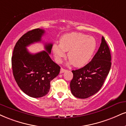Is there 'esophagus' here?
I'll return each mask as SVG.
<instances>
[{
	"mask_svg": "<svg viewBox=\"0 0 126 126\" xmlns=\"http://www.w3.org/2000/svg\"><path fill=\"white\" fill-rule=\"evenodd\" d=\"M66 71V69H64L63 68H61V69H60V73H63L65 72Z\"/></svg>",
	"mask_w": 126,
	"mask_h": 126,
	"instance_id": "1",
	"label": "esophagus"
}]
</instances>
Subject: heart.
Returning a JSON list of instances; mask_svg holds the SVG:
<instances>
[{"label":"heart","instance_id":"1","mask_svg":"<svg viewBox=\"0 0 126 126\" xmlns=\"http://www.w3.org/2000/svg\"><path fill=\"white\" fill-rule=\"evenodd\" d=\"M96 40L94 37L81 33L72 32L64 34L60 40V44H54L53 51L56 61L60 63L66 56L70 63L75 67H80L86 65L90 60L96 50Z\"/></svg>","mask_w":126,"mask_h":126}]
</instances>
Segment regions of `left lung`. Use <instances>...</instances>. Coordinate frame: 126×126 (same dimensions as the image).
Here are the masks:
<instances>
[{
    "label": "left lung",
    "instance_id": "obj_1",
    "mask_svg": "<svg viewBox=\"0 0 126 126\" xmlns=\"http://www.w3.org/2000/svg\"><path fill=\"white\" fill-rule=\"evenodd\" d=\"M111 54L104 37L92 61L81 69L72 70L73 78L70 87L76 97L86 98L99 91L111 68Z\"/></svg>",
    "mask_w": 126,
    "mask_h": 126
}]
</instances>
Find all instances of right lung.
I'll return each mask as SVG.
<instances>
[{
    "label": "right lung",
    "instance_id": "add662e5",
    "mask_svg": "<svg viewBox=\"0 0 126 126\" xmlns=\"http://www.w3.org/2000/svg\"><path fill=\"white\" fill-rule=\"evenodd\" d=\"M45 32L42 29H36L23 34L16 43L12 56L15 79L20 89L32 97L46 95L50 88V81L60 70V66L49 56L51 43H45L46 51L35 54L30 53L26 48L31 44L41 42Z\"/></svg>",
    "mask_w": 126,
    "mask_h": 126
}]
</instances>
